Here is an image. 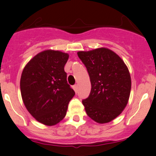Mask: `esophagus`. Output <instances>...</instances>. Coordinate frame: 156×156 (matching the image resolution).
<instances>
[{"mask_svg": "<svg viewBox=\"0 0 156 156\" xmlns=\"http://www.w3.org/2000/svg\"><path fill=\"white\" fill-rule=\"evenodd\" d=\"M72 88H73V90H75V93L78 92V85H76V84H75V85H74L73 87H72Z\"/></svg>", "mask_w": 156, "mask_h": 156, "instance_id": "1", "label": "esophagus"}]
</instances>
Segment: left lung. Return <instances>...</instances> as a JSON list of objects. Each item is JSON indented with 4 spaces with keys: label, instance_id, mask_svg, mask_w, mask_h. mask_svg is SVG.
<instances>
[{
    "label": "left lung",
    "instance_id": "8db88e82",
    "mask_svg": "<svg viewBox=\"0 0 156 156\" xmlns=\"http://www.w3.org/2000/svg\"><path fill=\"white\" fill-rule=\"evenodd\" d=\"M91 83L89 97L82 100L87 115L99 124L110 122L126 107L131 89L127 66L115 52L106 48L78 52Z\"/></svg>",
    "mask_w": 156,
    "mask_h": 156
}]
</instances>
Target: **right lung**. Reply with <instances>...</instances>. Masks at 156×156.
I'll return each mask as SVG.
<instances>
[{"instance_id":"right-lung-1","label":"right lung","mask_w":156,"mask_h":156,"mask_svg":"<svg viewBox=\"0 0 156 156\" xmlns=\"http://www.w3.org/2000/svg\"><path fill=\"white\" fill-rule=\"evenodd\" d=\"M69 56L59 50H44L30 59L22 72L20 90L23 103L43 125L53 126L61 122L75 96L64 70Z\"/></svg>"}]
</instances>
